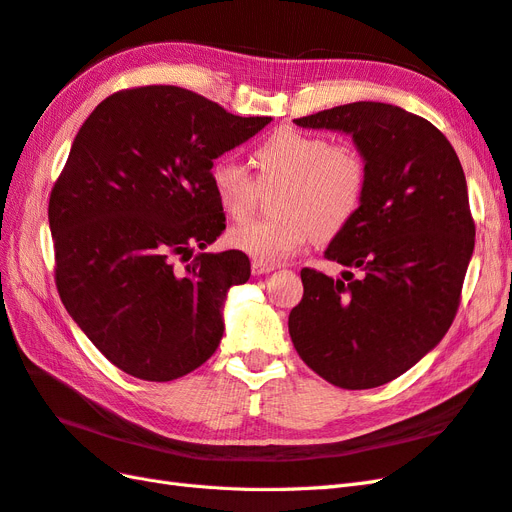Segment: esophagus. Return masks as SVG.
Listing matches in <instances>:
<instances>
[{
  "instance_id": "obj_1",
  "label": "esophagus",
  "mask_w": 512,
  "mask_h": 512,
  "mask_svg": "<svg viewBox=\"0 0 512 512\" xmlns=\"http://www.w3.org/2000/svg\"><path fill=\"white\" fill-rule=\"evenodd\" d=\"M273 269H275V265H265V262H258V260L252 262V273H254V275H267V273H271Z\"/></svg>"
}]
</instances>
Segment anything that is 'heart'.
Returning <instances> with one entry per match:
<instances>
[{"label": "heart", "instance_id": "obj_1", "mask_svg": "<svg viewBox=\"0 0 512 512\" xmlns=\"http://www.w3.org/2000/svg\"><path fill=\"white\" fill-rule=\"evenodd\" d=\"M252 162L260 185L282 183L273 200L277 215L232 226L228 243L258 262L280 265L318 235H335L361 211L369 166L350 143H331L327 136L301 130H277L254 149ZM209 179L230 218H245L254 209L258 185L239 162L215 160Z\"/></svg>", "mask_w": 512, "mask_h": 512}]
</instances>
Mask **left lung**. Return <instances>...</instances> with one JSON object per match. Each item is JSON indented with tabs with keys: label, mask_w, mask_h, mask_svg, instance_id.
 I'll use <instances>...</instances> for the list:
<instances>
[{
	"label": "left lung",
	"mask_w": 512,
	"mask_h": 512,
	"mask_svg": "<svg viewBox=\"0 0 512 512\" xmlns=\"http://www.w3.org/2000/svg\"><path fill=\"white\" fill-rule=\"evenodd\" d=\"M294 123L352 134L369 183L324 252L346 271H301L288 331L318 376L374 389L421 361L455 320L476 235L466 175L433 123L393 104L352 102Z\"/></svg>",
	"instance_id": "obj_1"
}]
</instances>
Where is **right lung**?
I'll list each match as a JSON object with an SVG mask.
<instances>
[{
    "instance_id": "add662e5",
    "label": "right lung",
    "mask_w": 512,
    "mask_h": 512,
    "mask_svg": "<svg viewBox=\"0 0 512 512\" xmlns=\"http://www.w3.org/2000/svg\"><path fill=\"white\" fill-rule=\"evenodd\" d=\"M269 121L145 85L102 100L76 134L49 198L55 284L91 344L126 374L175 380L220 346L226 290L250 280V258H192L226 228L209 170Z\"/></svg>"
}]
</instances>
